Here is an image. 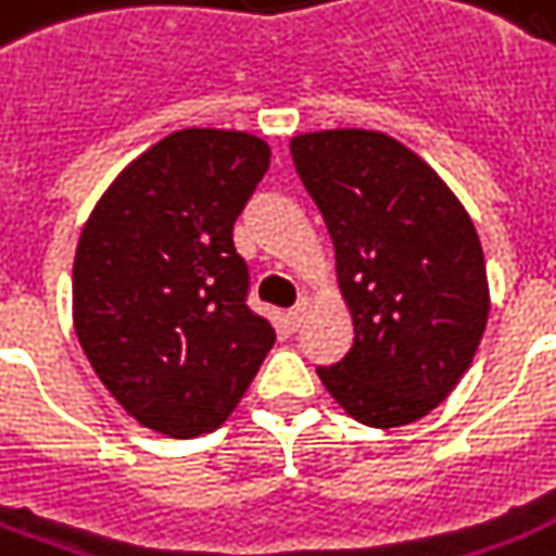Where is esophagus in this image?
<instances>
[{
  "mask_svg": "<svg viewBox=\"0 0 556 556\" xmlns=\"http://www.w3.org/2000/svg\"><path fill=\"white\" fill-rule=\"evenodd\" d=\"M305 314H308V303H296L294 308L288 312V326H291V329H300L305 320Z\"/></svg>",
  "mask_w": 556,
  "mask_h": 556,
  "instance_id": "esophagus-1",
  "label": "esophagus"
}]
</instances>
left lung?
<instances>
[{"label": "left lung", "instance_id": "obj_1", "mask_svg": "<svg viewBox=\"0 0 556 556\" xmlns=\"http://www.w3.org/2000/svg\"><path fill=\"white\" fill-rule=\"evenodd\" d=\"M296 176L338 253L355 343L323 387L366 427L418 421L453 392L488 323L476 227L450 187L383 132L329 129L291 141Z\"/></svg>", "mask_w": 556, "mask_h": 556}]
</instances>
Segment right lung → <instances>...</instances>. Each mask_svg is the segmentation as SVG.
I'll list each match as a JSON object with an SVG mask.
<instances>
[{
	"label": "right lung",
	"mask_w": 556,
	"mask_h": 556,
	"mask_svg": "<svg viewBox=\"0 0 556 556\" xmlns=\"http://www.w3.org/2000/svg\"><path fill=\"white\" fill-rule=\"evenodd\" d=\"M268 143L225 129L167 135L115 178L74 256V331L126 413L190 439L225 421L277 331L248 305L233 225Z\"/></svg>",
	"instance_id": "add662e5"
}]
</instances>
